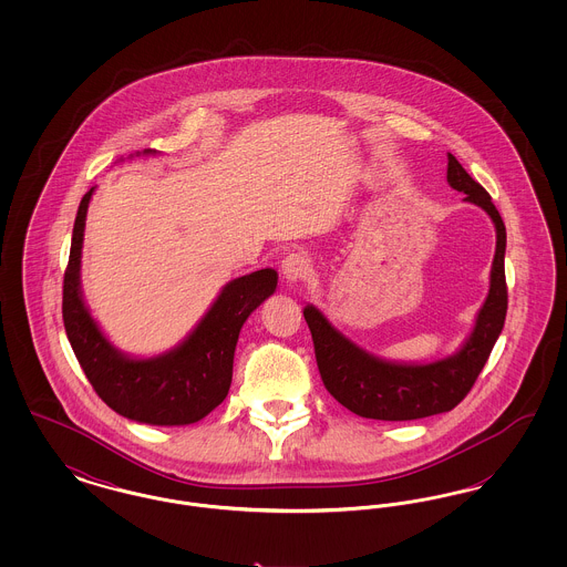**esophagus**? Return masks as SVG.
Returning <instances> with one entry per match:
<instances>
[{"label": "esophagus", "instance_id": "esophagus-1", "mask_svg": "<svg viewBox=\"0 0 567 567\" xmlns=\"http://www.w3.org/2000/svg\"><path fill=\"white\" fill-rule=\"evenodd\" d=\"M282 276L289 280V282H299L301 278H306L308 274V259L301 255V252H289L285 259H282Z\"/></svg>", "mask_w": 567, "mask_h": 567}]
</instances>
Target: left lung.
<instances>
[{
	"mask_svg": "<svg viewBox=\"0 0 567 567\" xmlns=\"http://www.w3.org/2000/svg\"><path fill=\"white\" fill-rule=\"evenodd\" d=\"M446 181L453 189L465 195V202L483 208L491 216L497 236L485 303L457 352L430 363L389 361L354 344L317 306L308 303L303 308L324 389L363 419L414 421L453 410L470 393L504 329L508 310L504 220L493 206L491 195L451 153Z\"/></svg>",
	"mask_w": 567,
	"mask_h": 567,
	"instance_id": "left-lung-1",
	"label": "left lung"
}]
</instances>
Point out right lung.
<instances>
[{"mask_svg":"<svg viewBox=\"0 0 567 567\" xmlns=\"http://www.w3.org/2000/svg\"><path fill=\"white\" fill-rule=\"evenodd\" d=\"M135 155H157V151L146 148ZM93 190L84 193L79 206L63 276V324L72 351L95 393L121 416L162 427L197 423L227 398L240 329L276 291L278 274L266 268L229 280L189 336L169 351L155 357L118 351L82 296V240Z\"/></svg>","mask_w":567,"mask_h":567,"instance_id":"obj_1","label":"right lung"}]
</instances>
